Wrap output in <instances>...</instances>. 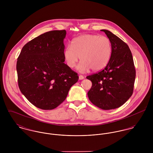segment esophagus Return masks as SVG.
I'll return each mask as SVG.
<instances>
[{
	"instance_id": "1",
	"label": "esophagus",
	"mask_w": 153,
	"mask_h": 153,
	"mask_svg": "<svg viewBox=\"0 0 153 153\" xmlns=\"http://www.w3.org/2000/svg\"><path fill=\"white\" fill-rule=\"evenodd\" d=\"M84 79V76L83 75H79V79L82 80V79Z\"/></svg>"
}]
</instances>
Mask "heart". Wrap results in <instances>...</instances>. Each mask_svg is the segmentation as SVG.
Wrapping results in <instances>:
<instances>
[{
	"mask_svg": "<svg viewBox=\"0 0 153 153\" xmlns=\"http://www.w3.org/2000/svg\"><path fill=\"white\" fill-rule=\"evenodd\" d=\"M112 53V45L109 38L98 35L87 34L75 38L72 46L65 49L64 56L67 65L74 68L79 59L82 61L77 66L81 72L91 69L98 71L104 69L109 62Z\"/></svg>",
	"mask_w": 153,
	"mask_h": 153,
	"instance_id": "1",
	"label": "heart"
}]
</instances>
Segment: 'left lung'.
<instances>
[{
  "mask_svg": "<svg viewBox=\"0 0 153 153\" xmlns=\"http://www.w3.org/2000/svg\"><path fill=\"white\" fill-rule=\"evenodd\" d=\"M101 30L105 32L111 41L112 53L104 69L87 76L92 82L88 96L90 101L100 108L115 109L123 105L131 97L135 69L127 44L109 30Z\"/></svg>",
  "mask_w": 153,
  "mask_h": 153,
  "instance_id": "obj_1",
  "label": "left lung"
}]
</instances>
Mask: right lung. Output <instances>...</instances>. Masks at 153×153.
I'll list each match as a JSON object with an SVG mask.
<instances>
[{
	"label": "right lung",
	"mask_w": 153,
	"mask_h": 153,
	"mask_svg": "<svg viewBox=\"0 0 153 153\" xmlns=\"http://www.w3.org/2000/svg\"><path fill=\"white\" fill-rule=\"evenodd\" d=\"M66 34L65 30L44 33L25 45L18 58L19 88L40 109L59 106L79 79L77 73L64 63Z\"/></svg>",
	"instance_id": "add662e5"
}]
</instances>
